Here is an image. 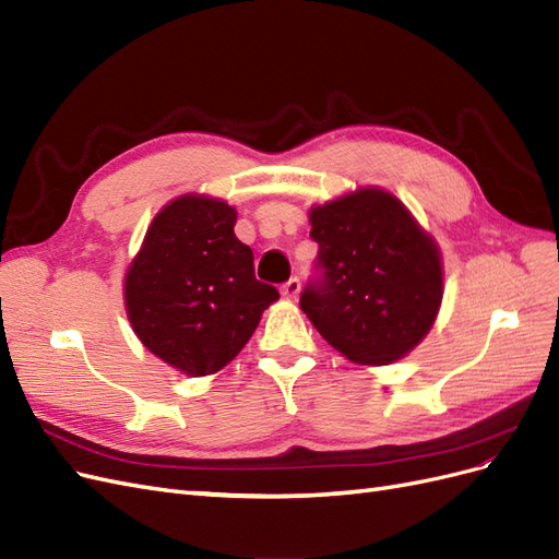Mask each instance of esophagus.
Instances as JSON below:
<instances>
[{
    "instance_id": "34e87169",
    "label": "esophagus",
    "mask_w": 559,
    "mask_h": 559,
    "mask_svg": "<svg viewBox=\"0 0 559 559\" xmlns=\"http://www.w3.org/2000/svg\"><path fill=\"white\" fill-rule=\"evenodd\" d=\"M300 292V280L298 277H292L289 282L282 284V296L284 298H296Z\"/></svg>"
}]
</instances>
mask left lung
I'll use <instances>...</instances> for the list:
<instances>
[{"label": "left lung", "instance_id": "8db88e82", "mask_svg": "<svg viewBox=\"0 0 559 559\" xmlns=\"http://www.w3.org/2000/svg\"><path fill=\"white\" fill-rule=\"evenodd\" d=\"M319 245L300 310L357 364L405 357L441 308V253L386 191L361 189L310 212Z\"/></svg>", "mask_w": 559, "mask_h": 559}]
</instances>
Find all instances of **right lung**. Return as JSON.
<instances>
[{
  "instance_id": "obj_1",
  "label": "right lung",
  "mask_w": 559,
  "mask_h": 559,
  "mask_svg": "<svg viewBox=\"0 0 559 559\" xmlns=\"http://www.w3.org/2000/svg\"><path fill=\"white\" fill-rule=\"evenodd\" d=\"M224 200L183 195L148 226L126 275V308L140 341L193 378L238 357L263 310L280 298L253 275Z\"/></svg>"
}]
</instances>
